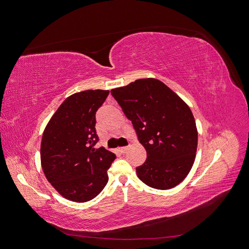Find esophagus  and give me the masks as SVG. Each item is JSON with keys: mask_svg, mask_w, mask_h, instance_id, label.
<instances>
[{"mask_svg": "<svg viewBox=\"0 0 249 249\" xmlns=\"http://www.w3.org/2000/svg\"><path fill=\"white\" fill-rule=\"evenodd\" d=\"M119 152L122 154H125L127 150H129V146H124V147H119Z\"/></svg>", "mask_w": 249, "mask_h": 249, "instance_id": "esophagus-1", "label": "esophagus"}]
</instances>
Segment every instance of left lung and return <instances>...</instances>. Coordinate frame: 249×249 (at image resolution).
<instances>
[{"instance_id":"8db88e82","label":"left lung","mask_w":249,"mask_h":249,"mask_svg":"<svg viewBox=\"0 0 249 249\" xmlns=\"http://www.w3.org/2000/svg\"><path fill=\"white\" fill-rule=\"evenodd\" d=\"M130 119L147 158L136 168L147 186L167 190L190 172L197 148V129L188 105L163 82L148 78L111 90Z\"/></svg>"}]
</instances>
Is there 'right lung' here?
I'll list each match as a JSON object with an SVG mask.
<instances>
[{
	"label": "right lung",
	"instance_id": "obj_1",
	"mask_svg": "<svg viewBox=\"0 0 249 249\" xmlns=\"http://www.w3.org/2000/svg\"><path fill=\"white\" fill-rule=\"evenodd\" d=\"M109 90H85L60 105L42 134L41 167L51 185L66 199L91 200L108 183L107 170L116 156L99 141L95 113Z\"/></svg>",
	"mask_w": 249,
	"mask_h": 249
}]
</instances>
